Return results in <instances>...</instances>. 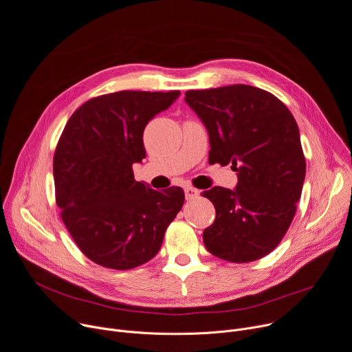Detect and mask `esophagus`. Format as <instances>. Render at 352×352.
Masks as SVG:
<instances>
[{
	"label": "esophagus",
	"instance_id": "esophagus-1",
	"mask_svg": "<svg viewBox=\"0 0 352 352\" xmlns=\"http://www.w3.org/2000/svg\"><path fill=\"white\" fill-rule=\"evenodd\" d=\"M199 190L197 188H195V187H192V186H187V187H184V195H186V199H195V197H197L199 196Z\"/></svg>",
	"mask_w": 352,
	"mask_h": 352
}]
</instances>
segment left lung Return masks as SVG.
<instances>
[{
	"mask_svg": "<svg viewBox=\"0 0 352 352\" xmlns=\"http://www.w3.org/2000/svg\"><path fill=\"white\" fill-rule=\"evenodd\" d=\"M184 101L208 132V164H231L238 176L234 190L214 186L203 193L215 207L204 245L235 263L261 259L285 236L302 196L299 126L279 98L247 85L188 90Z\"/></svg>",
	"mask_w": 352,
	"mask_h": 352,
	"instance_id": "left-lung-1",
	"label": "left lung"
}]
</instances>
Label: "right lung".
I'll use <instances>...</instances> for the list:
<instances>
[{
  "label": "right lung",
  "instance_id": "1",
  "mask_svg": "<svg viewBox=\"0 0 352 352\" xmlns=\"http://www.w3.org/2000/svg\"><path fill=\"white\" fill-rule=\"evenodd\" d=\"M179 96H100L77 108L62 132L53 157L56 203L77 247L101 266L125 270L152 259L184 203L182 187L157 192L132 172L146 156V124Z\"/></svg>",
  "mask_w": 352,
  "mask_h": 352
}]
</instances>
